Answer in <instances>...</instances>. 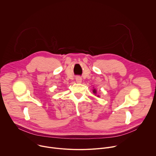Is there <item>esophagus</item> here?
<instances>
[{
    "instance_id": "34e87169",
    "label": "esophagus",
    "mask_w": 156,
    "mask_h": 156,
    "mask_svg": "<svg viewBox=\"0 0 156 156\" xmlns=\"http://www.w3.org/2000/svg\"><path fill=\"white\" fill-rule=\"evenodd\" d=\"M76 82L77 83H81V82H82V79H81V77H79V76L76 77Z\"/></svg>"
}]
</instances>
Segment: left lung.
Here are the masks:
<instances>
[{
  "instance_id": "obj_1",
  "label": "left lung",
  "mask_w": 156,
  "mask_h": 156,
  "mask_svg": "<svg viewBox=\"0 0 156 156\" xmlns=\"http://www.w3.org/2000/svg\"><path fill=\"white\" fill-rule=\"evenodd\" d=\"M93 93H94L95 95H96V94H97V90H96L95 89H93ZM97 96H98V97H99V95H98Z\"/></svg>"
}]
</instances>
